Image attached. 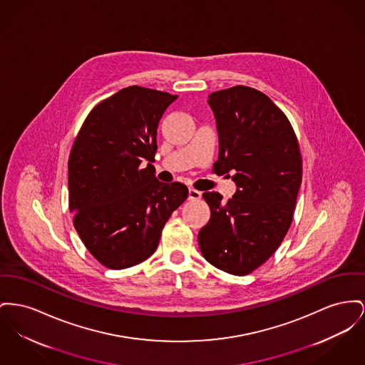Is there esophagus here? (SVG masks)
Wrapping results in <instances>:
<instances>
[{
  "label": "esophagus",
  "instance_id": "obj_1",
  "mask_svg": "<svg viewBox=\"0 0 365 365\" xmlns=\"http://www.w3.org/2000/svg\"><path fill=\"white\" fill-rule=\"evenodd\" d=\"M200 198H201V192L194 190V189H189V200L195 201V200H200Z\"/></svg>",
  "mask_w": 365,
  "mask_h": 365
}]
</instances>
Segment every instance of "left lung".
I'll use <instances>...</instances> for the list:
<instances>
[{
    "instance_id": "obj_1",
    "label": "left lung",
    "mask_w": 365,
    "mask_h": 365,
    "mask_svg": "<svg viewBox=\"0 0 365 365\" xmlns=\"http://www.w3.org/2000/svg\"><path fill=\"white\" fill-rule=\"evenodd\" d=\"M219 135L212 171L232 175L237 192L226 202L205 192L210 222L198 244L215 267L247 276L272 257L288 233L302 183L298 138L269 96L236 86L210 95Z\"/></svg>"
}]
</instances>
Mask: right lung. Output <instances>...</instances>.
I'll list each match as a JSON object with an SVG mask.
<instances>
[{
  "label": "right lung",
  "mask_w": 365,
  "mask_h": 365,
  "mask_svg": "<svg viewBox=\"0 0 365 365\" xmlns=\"http://www.w3.org/2000/svg\"><path fill=\"white\" fill-rule=\"evenodd\" d=\"M178 96L132 86L91 110L68 157V207L89 254L113 270L142 263L158 247L183 183L154 175L157 128Z\"/></svg>",
  "instance_id": "1"
}]
</instances>
